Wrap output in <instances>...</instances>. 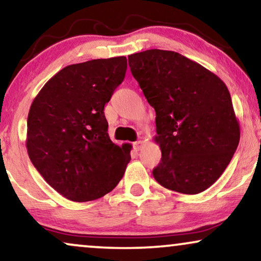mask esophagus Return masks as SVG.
Masks as SVG:
<instances>
[{"label":"esophagus","mask_w":261,"mask_h":261,"mask_svg":"<svg viewBox=\"0 0 261 261\" xmlns=\"http://www.w3.org/2000/svg\"><path fill=\"white\" fill-rule=\"evenodd\" d=\"M143 145H144L143 141H137V142H135V143H134V148L136 149V150H141V149L143 148Z\"/></svg>","instance_id":"34e87169"}]
</instances>
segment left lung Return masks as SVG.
I'll use <instances>...</instances> for the list:
<instances>
[{
	"label": "left lung",
	"instance_id": "1",
	"mask_svg": "<svg viewBox=\"0 0 261 261\" xmlns=\"http://www.w3.org/2000/svg\"><path fill=\"white\" fill-rule=\"evenodd\" d=\"M133 76L156 112L155 142L161 162L152 169L160 185L197 194L213 185L239 145L240 125L224 82L174 51L128 56Z\"/></svg>",
	"mask_w": 261,
	"mask_h": 261
}]
</instances>
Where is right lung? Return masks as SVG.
Segmentation results:
<instances>
[{
  "instance_id": "right-lung-1",
  "label": "right lung",
  "mask_w": 261,
  "mask_h": 261,
  "mask_svg": "<svg viewBox=\"0 0 261 261\" xmlns=\"http://www.w3.org/2000/svg\"><path fill=\"white\" fill-rule=\"evenodd\" d=\"M126 68L124 56L68 65L45 83L31 105L27 152L45 181L69 200L103 197L130 162L131 145L110 140L103 113Z\"/></svg>"
}]
</instances>
